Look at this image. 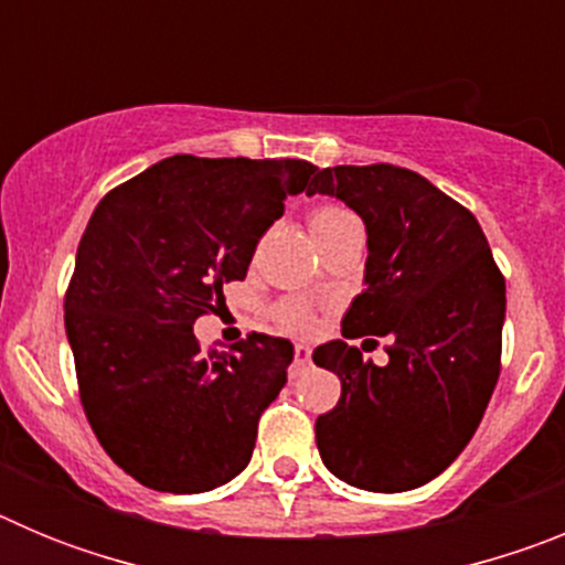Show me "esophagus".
Returning a JSON list of instances; mask_svg holds the SVG:
<instances>
[{
    "label": "esophagus",
    "mask_w": 565,
    "mask_h": 565,
    "mask_svg": "<svg viewBox=\"0 0 565 565\" xmlns=\"http://www.w3.org/2000/svg\"><path fill=\"white\" fill-rule=\"evenodd\" d=\"M308 364H311V348H308V344H297V348H294V371H291V376H297L299 371H306Z\"/></svg>",
    "instance_id": "1"
}]
</instances>
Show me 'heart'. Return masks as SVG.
I'll use <instances>...</instances> for the list:
<instances>
[{
	"mask_svg": "<svg viewBox=\"0 0 565 565\" xmlns=\"http://www.w3.org/2000/svg\"><path fill=\"white\" fill-rule=\"evenodd\" d=\"M348 226H356V217H353L342 203H319L308 212V228H311L313 239L326 243L328 237H333L337 232ZM274 319L277 326L288 333H297V337H308V333L317 331V313L308 302H299V299H286L274 308Z\"/></svg>",
	"mask_w": 565,
	"mask_h": 565,
	"instance_id": "heart-1",
	"label": "heart"
}]
</instances>
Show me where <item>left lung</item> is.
<instances>
[{"mask_svg":"<svg viewBox=\"0 0 565 565\" xmlns=\"http://www.w3.org/2000/svg\"><path fill=\"white\" fill-rule=\"evenodd\" d=\"M317 192L344 201L367 228L364 291L344 313V339L313 351L342 382L337 407L317 418L319 456L351 487L416 489L481 424L501 373L507 282L476 214L418 172L317 169L306 194ZM364 332L394 339L384 369L347 342Z\"/></svg>","mask_w":565,"mask_h":565,"instance_id":"obj_1","label":"left lung"}]
</instances>
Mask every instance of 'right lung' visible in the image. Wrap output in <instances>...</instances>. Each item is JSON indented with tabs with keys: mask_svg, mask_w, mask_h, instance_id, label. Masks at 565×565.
I'll return each mask as SVG.
<instances>
[{
	"mask_svg": "<svg viewBox=\"0 0 565 565\" xmlns=\"http://www.w3.org/2000/svg\"><path fill=\"white\" fill-rule=\"evenodd\" d=\"M317 167L297 158L174 154L102 198L64 297L78 396L107 456L158 492L194 495L239 476L294 359L252 333L201 351L194 319L246 279L259 237Z\"/></svg>",
	"mask_w": 565,
	"mask_h": 565,
	"instance_id": "right-lung-1",
	"label": "right lung"
}]
</instances>
